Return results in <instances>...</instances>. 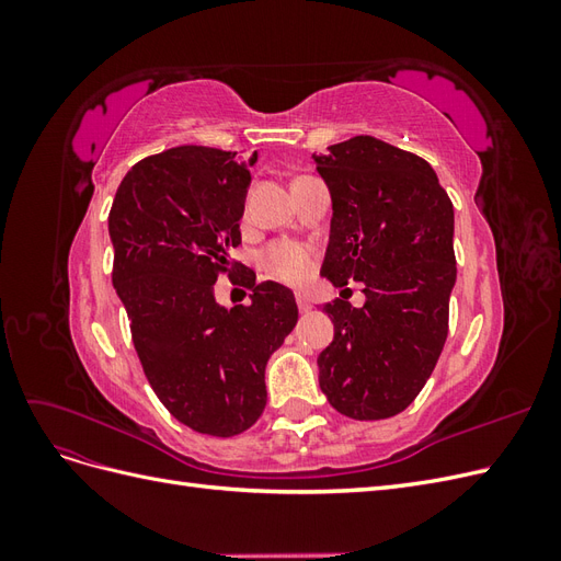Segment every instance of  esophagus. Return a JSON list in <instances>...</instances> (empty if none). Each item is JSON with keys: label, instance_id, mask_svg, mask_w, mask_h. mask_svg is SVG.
Segmentation results:
<instances>
[{"label": "esophagus", "instance_id": "34e87169", "mask_svg": "<svg viewBox=\"0 0 561 561\" xmlns=\"http://www.w3.org/2000/svg\"><path fill=\"white\" fill-rule=\"evenodd\" d=\"M297 307L301 313H309L313 309V299L309 293H297Z\"/></svg>", "mask_w": 561, "mask_h": 561}]
</instances>
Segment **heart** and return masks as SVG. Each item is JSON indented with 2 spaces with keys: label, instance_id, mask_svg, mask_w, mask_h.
<instances>
[{
  "label": "heart",
  "instance_id": "obj_1",
  "mask_svg": "<svg viewBox=\"0 0 561 561\" xmlns=\"http://www.w3.org/2000/svg\"><path fill=\"white\" fill-rule=\"evenodd\" d=\"M264 268L268 276H274L285 283H301L307 280L313 268V252L311 248L295 243V241H280L274 243L264 254Z\"/></svg>",
  "mask_w": 561,
  "mask_h": 561
}]
</instances>
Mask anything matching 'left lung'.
Masks as SVG:
<instances>
[{
  "label": "left lung",
  "instance_id": "obj_1",
  "mask_svg": "<svg viewBox=\"0 0 561 561\" xmlns=\"http://www.w3.org/2000/svg\"><path fill=\"white\" fill-rule=\"evenodd\" d=\"M332 196L320 276L363 283L360 309L325 304L332 344L318 355L320 390L344 416L407 410L433 375L456 283L454 206L428 161L371 135L313 154Z\"/></svg>",
  "mask_w": 561,
  "mask_h": 561
}]
</instances>
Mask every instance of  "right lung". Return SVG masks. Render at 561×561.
<instances>
[{"mask_svg": "<svg viewBox=\"0 0 561 561\" xmlns=\"http://www.w3.org/2000/svg\"><path fill=\"white\" fill-rule=\"evenodd\" d=\"M254 161L257 151L165 149L130 168L110 210L112 283L145 375L180 423L215 437L262 416L266 363L299 316L295 295L271 280L248 283L245 307L215 299L241 243Z\"/></svg>", "mask_w": 561, "mask_h": 561, "instance_id": "obj_1", "label": "right lung"}]
</instances>
